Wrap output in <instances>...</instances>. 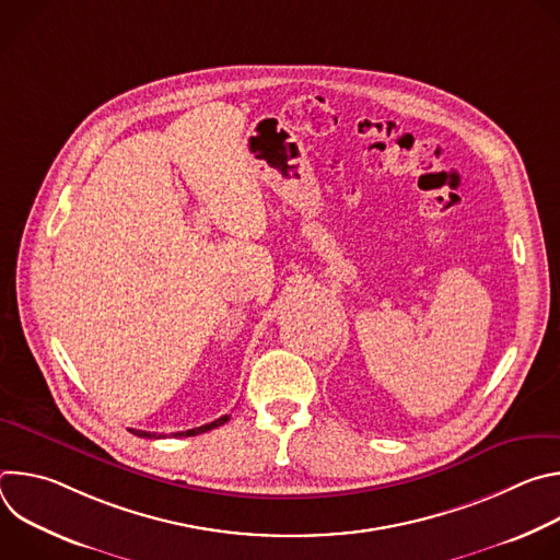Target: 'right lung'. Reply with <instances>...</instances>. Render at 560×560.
<instances>
[{"label":"right lung","instance_id":"1","mask_svg":"<svg viewBox=\"0 0 560 560\" xmlns=\"http://www.w3.org/2000/svg\"><path fill=\"white\" fill-rule=\"evenodd\" d=\"M228 421V415H223L221 419H217V421H212V423H206V425H201V428H195V430H186V432H175L173 436L177 439V436H197V434H203V432H208V430H212V428H219V425H223ZM132 434H137V436H143V439H162V434H154V432H143V430H130Z\"/></svg>","mask_w":560,"mask_h":560}]
</instances>
